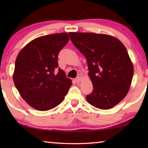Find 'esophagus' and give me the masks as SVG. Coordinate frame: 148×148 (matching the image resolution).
I'll return each mask as SVG.
<instances>
[{"mask_svg":"<svg viewBox=\"0 0 148 148\" xmlns=\"http://www.w3.org/2000/svg\"><path fill=\"white\" fill-rule=\"evenodd\" d=\"M82 74H79L78 75H77V77L76 78V81L77 82H79L82 80Z\"/></svg>","mask_w":148,"mask_h":148,"instance_id":"esophagus-1","label":"esophagus"}]
</instances>
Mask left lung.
I'll list each match as a JSON object with an SVG mask.
<instances>
[{
  "instance_id": "8db88e82",
  "label": "left lung",
  "mask_w": 148,
  "mask_h": 148,
  "mask_svg": "<svg viewBox=\"0 0 148 148\" xmlns=\"http://www.w3.org/2000/svg\"><path fill=\"white\" fill-rule=\"evenodd\" d=\"M70 39L86 57L93 90L86 99L108 110L126 96L133 77V65L126 47L115 37L92 32H69Z\"/></svg>"
}]
</instances>
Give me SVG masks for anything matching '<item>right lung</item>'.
I'll return each mask as SVG.
<instances>
[{"label":"right lung","mask_w":148,"mask_h":148,"mask_svg":"<svg viewBox=\"0 0 148 148\" xmlns=\"http://www.w3.org/2000/svg\"><path fill=\"white\" fill-rule=\"evenodd\" d=\"M69 40L66 32L42 36L30 42L17 56L15 86L34 108L46 111L58 106L72 86L57 61L59 53Z\"/></svg>","instance_id":"obj_1"}]
</instances>
